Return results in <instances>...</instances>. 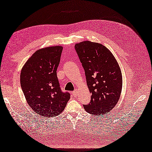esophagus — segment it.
<instances>
[{
	"label": "esophagus",
	"mask_w": 152,
	"mask_h": 152,
	"mask_svg": "<svg viewBox=\"0 0 152 152\" xmlns=\"http://www.w3.org/2000/svg\"><path fill=\"white\" fill-rule=\"evenodd\" d=\"M77 91H74L73 92V96H76L77 95Z\"/></svg>",
	"instance_id": "1"
}]
</instances>
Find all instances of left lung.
I'll return each instance as SVG.
<instances>
[{
    "instance_id": "left-lung-1",
    "label": "left lung",
    "mask_w": 152,
    "mask_h": 152,
    "mask_svg": "<svg viewBox=\"0 0 152 152\" xmlns=\"http://www.w3.org/2000/svg\"><path fill=\"white\" fill-rule=\"evenodd\" d=\"M75 48L91 94V102L84 106L85 110L92 115H105L116 106L121 94L123 79L118 62L100 43L85 41L75 44Z\"/></svg>"
}]
</instances>
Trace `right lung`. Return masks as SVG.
<instances>
[{"label": "right lung", "mask_w": 152, "mask_h": 152, "mask_svg": "<svg viewBox=\"0 0 152 152\" xmlns=\"http://www.w3.org/2000/svg\"><path fill=\"white\" fill-rule=\"evenodd\" d=\"M63 47L52 46L37 50L24 64L20 84L27 103L34 112L52 117L60 114L70 94L61 92L56 71Z\"/></svg>", "instance_id": "right-lung-1"}]
</instances>
